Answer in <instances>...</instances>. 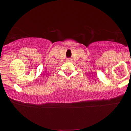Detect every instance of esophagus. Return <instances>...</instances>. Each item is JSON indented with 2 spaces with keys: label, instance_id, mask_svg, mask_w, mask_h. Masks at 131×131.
Returning <instances> with one entry per match:
<instances>
[{
  "label": "esophagus",
  "instance_id": "1",
  "mask_svg": "<svg viewBox=\"0 0 131 131\" xmlns=\"http://www.w3.org/2000/svg\"><path fill=\"white\" fill-rule=\"evenodd\" d=\"M67 61H71V58H68V59L67 60Z\"/></svg>",
  "mask_w": 131,
  "mask_h": 131
}]
</instances>
